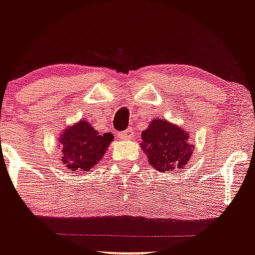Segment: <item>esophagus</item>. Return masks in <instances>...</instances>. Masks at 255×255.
Here are the masks:
<instances>
[{"mask_svg":"<svg viewBox=\"0 0 255 255\" xmlns=\"http://www.w3.org/2000/svg\"><path fill=\"white\" fill-rule=\"evenodd\" d=\"M119 136L121 137V139L129 140L133 137V129H131V128H127V129L119 131Z\"/></svg>","mask_w":255,"mask_h":255,"instance_id":"obj_1","label":"esophagus"}]
</instances>
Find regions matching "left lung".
<instances>
[{
    "label": "left lung",
    "mask_w": 255,
    "mask_h": 255,
    "mask_svg": "<svg viewBox=\"0 0 255 255\" xmlns=\"http://www.w3.org/2000/svg\"><path fill=\"white\" fill-rule=\"evenodd\" d=\"M141 148L147 154L151 165L158 171L166 172L188 163L194 146L189 134L177 126L156 119L141 133Z\"/></svg>",
    "instance_id": "1"
}]
</instances>
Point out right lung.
Wrapping results in <instances>:
<instances>
[{
	"label": "right lung",
	"mask_w": 255,
	"mask_h": 255,
	"mask_svg": "<svg viewBox=\"0 0 255 255\" xmlns=\"http://www.w3.org/2000/svg\"><path fill=\"white\" fill-rule=\"evenodd\" d=\"M113 139L111 133L99 135L86 121L78 122L64 131L60 139L62 163L74 174L89 171L102 159Z\"/></svg>",
	"instance_id": "right-lung-1"
}]
</instances>
